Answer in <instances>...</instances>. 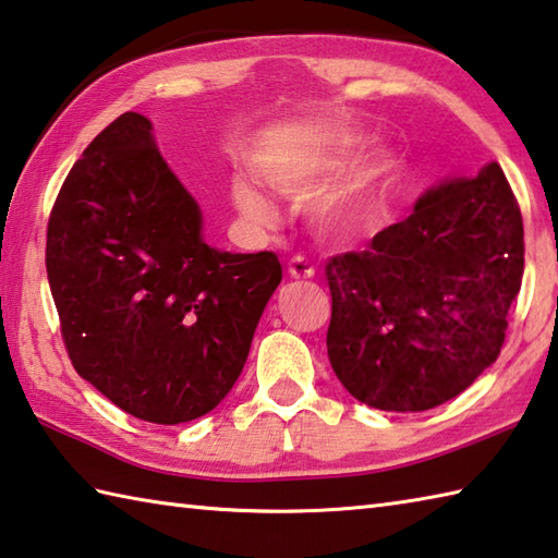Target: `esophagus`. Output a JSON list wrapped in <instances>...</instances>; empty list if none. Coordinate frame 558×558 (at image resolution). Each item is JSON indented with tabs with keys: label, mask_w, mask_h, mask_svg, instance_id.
Here are the masks:
<instances>
[{
	"label": "esophagus",
	"mask_w": 558,
	"mask_h": 558,
	"mask_svg": "<svg viewBox=\"0 0 558 558\" xmlns=\"http://www.w3.org/2000/svg\"><path fill=\"white\" fill-rule=\"evenodd\" d=\"M288 272L298 280H310V278H314L316 268L304 256H292L290 264H288Z\"/></svg>",
	"instance_id": "34e87169"
}]
</instances>
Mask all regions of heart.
I'll list each match as a JSON object with an SVG mask.
<instances>
[{
  "mask_svg": "<svg viewBox=\"0 0 558 558\" xmlns=\"http://www.w3.org/2000/svg\"><path fill=\"white\" fill-rule=\"evenodd\" d=\"M363 147V137L338 135L319 147L272 149L258 159V173L272 191L282 195H304L336 177ZM397 173V155L381 149L351 179L316 193L307 203V217L324 232H353L375 215ZM232 201L244 220L254 225H268L276 215L266 195L244 173H239L232 181Z\"/></svg>",
  "mask_w": 558,
  "mask_h": 558,
  "instance_id": "1",
  "label": "heart"
}]
</instances>
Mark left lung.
<instances>
[{
	"label": "left lung",
	"instance_id": "8db88e82",
	"mask_svg": "<svg viewBox=\"0 0 558 558\" xmlns=\"http://www.w3.org/2000/svg\"><path fill=\"white\" fill-rule=\"evenodd\" d=\"M522 270L520 205L496 161L430 189L365 251L326 260L336 377L381 411L462 395L500 355Z\"/></svg>",
	"mask_w": 558,
	"mask_h": 558
}]
</instances>
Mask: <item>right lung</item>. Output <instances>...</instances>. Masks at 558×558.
Listing matches in <instances>:
<instances>
[{
  "mask_svg": "<svg viewBox=\"0 0 558 558\" xmlns=\"http://www.w3.org/2000/svg\"><path fill=\"white\" fill-rule=\"evenodd\" d=\"M201 207L128 111L64 179L46 268L68 355L118 409L177 425L220 403L282 280L272 251L203 242Z\"/></svg>",
  "mask_w": 558,
  "mask_h": 558,
  "instance_id": "1",
  "label": "right lung"
}]
</instances>
